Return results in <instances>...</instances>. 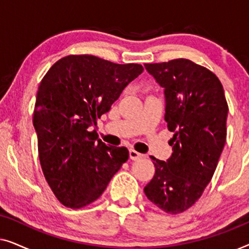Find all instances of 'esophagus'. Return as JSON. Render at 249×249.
<instances>
[{
  "instance_id": "obj_1",
  "label": "esophagus",
  "mask_w": 249,
  "mask_h": 249,
  "mask_svg": "<svg viewBox=\"0 0 249 249\" xmlns=\"http://www.w3.org/2000/svg\"><path fill=\"white\" fill-rule=\"evenodd\" d=\"M129 156H130L131 160H138V159H141L142 155L141 154V153H138L137 151H135L134 148H130L129 149Z\"/></svg>"
}]
</instances>
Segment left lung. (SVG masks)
<instances>
[{"mask_svg":"<svg viewBox=\"0 0 249 249\" xmlns=\"http://www.w3.org/2000/svg\"><path fill=\"white\" fill-rule=\"evenodd\" d=\"M145 68L164 88V119L175 135L168 161L151 156L155 175L144 192L159 209L178 214L198 200L212 179L226 144L228 103L219 78L193 61Z\"/></svg>","mask_w":249,"mask_h":249,"instance_id":"obj_1","label":"left lung"}]
</instances>
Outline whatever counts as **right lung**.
I'll use <instances>...</instances> for the list:
<instances>
[{"label":"right lung","instance_id":"right-lung-1","mask_svg":"<svg viewBox=\"0 0 249 249\" xmlns=\"http://www.w3.org/2000/svg\"><path fill=\"white\" fill-rule=\"evenodd\" d=\"M142 70L137 63L68 55L40 81L33 117L39 162L64 206L80 209L95 202L128 160L127 148L105 145L90 127Z\"/></svg>","mask_w":249,"mask_h":249}]
</instances>
